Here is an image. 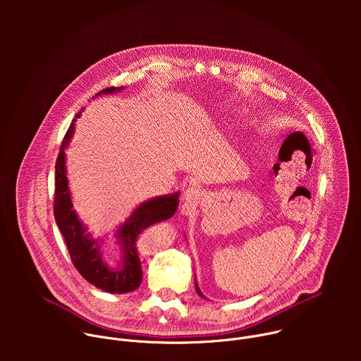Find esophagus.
<instances>
[{"label":"esophagus","instance_id":"obj_1","mask_svg":"<svg viewBox=\"0 0 361 361\" xmlns=\"http://www.w3.org/2000/svg\"><path fill=\"white\" fill-rule=\"evenodd\" d=\"M202 197V191L197 187H188L185 191H184V195H183V200L187 205H194L198 202V200Z\"/></svg>","mask_w":361,"mask_h":361}]
</instances>
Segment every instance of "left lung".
<instances>
[{
    "instance_id": "left-lung-1",
    "label": "left lung",
    "mask_w": 361,
    "mask_h": 361,
    "mask_svg": "<svg viewBox=\"0 0 361 361\" xmlns=\"http://www.w3.org/2000/svg\"><path fill=\"white\" fill-rule=\"evenodd\" d=\"M195 291H197V293H198V295H200V297H202V298H205V297H204V294H202V293H201V290H200V287H198V284H197V281H195Z\"/></svg>"
}]
</instances>
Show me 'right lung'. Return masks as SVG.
<instances>
[{"label": "right lung", "instance_id": "right-lung-1", "mask_svg": "<svg viewBox=\"0 0 361 361\" xmlns=\"http://www.w3.org/2000/svg\"><path fill=\"white\" fill-rule=\"evenodd\" d=\"M124 87H110L101 90L95 97L102 94L120 92ZM81 111L75 116L80 117ZM73 120L60 148L56 163V197H54V217L56 223L66 240L70 257L78 273L97 288L111 294H124L134 291L140 287L142 280V270L138 257V235L149 226L169 220L177 212L180 192L152 197L131 213V216L121 224L114 237L120 247L121 259L116 267H110L101 252V243L104 240L92 238L87 233L85 224L78 219L73 209V200L68 187L67 167H66V148L68 147L73 135Z\"/></svg>", "mask_w": 361, "mask_h": 361}]
</instances>
